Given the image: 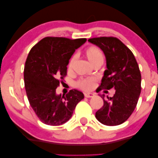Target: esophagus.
Instances as JSON below:
<instances>
[{"instance_id":"1","label":"esophagus","mask_w":158,"mask_h":158,"mask_svg":"<svg viewBox=\"0 0 158 158\" xmlns=\"http://www.w3.org/2000/svg\"><path fill=\"white\" fill-rule=\"evenodd\" d=\"M84 96L86 98H92V97L94 96V94H84Z\"/></svg>"}]
</instances>
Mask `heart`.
<instances>
[{
    "label": "heart",
    "instance_id": "heart-1",
    "mask_svg": "<svg viewBox=\"0 0 158 158\" xmlns=\"http://www.w3.org/2000/svg\"><path fill=\"white\" fill-rule=\"evenodd\" d=\"M85 55L94 66L96 64L103 62V55L98 47L95 46L89 47L85 49ZM75 60H76V56L75 55L72 56L69 60L68 64V70L69 71L73 70ZM96 83V81L94 78H81L75 83V85L77 88L84 91H90L95 88Z\"/></svg>",
    "mask_w": 158,
    "mask_h": 158
}]
</instances>
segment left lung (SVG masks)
<instances>
[{"label": "left lung", "mask_w": 158, "mask_h": 158, "mask_svg": "<svg viewBox=\"0 0 158 158\" xmlns=\"http://www.w3.org/2000/svg\"><path fill=\"white\" fill-rule=\"evenodd\" d=\"M102 49L106 58L99 89L116 90L113 97L101 98L103 106L96 111L99 122L108 126L124 123L133 113L141 93V73L132 52L118 38L101 36L88 40Z\"/></svg>", "instance_id": "obj_1"}]
</instances>
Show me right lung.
<instances>
[{
    "instance_id": "add662e5",
    "label": "right lung",
    "mask_w": 158,
    "mask_h": 158,
    "mask_svg": "<svg viewBox=\"0 0 158 158\" xmlns=\"http://www.w3.org/2000/svg\"><path fill=\"white\" fill-rule=\"evenodd\" d=\"M85 42V38L47 36L34 45L27 56L23 71L26 92L36 115L45 124L60 126L68 122L84 98L77 90L62 96L56 94V89L67 75L71 56Z\"/></svg>"
}]
</instances>
